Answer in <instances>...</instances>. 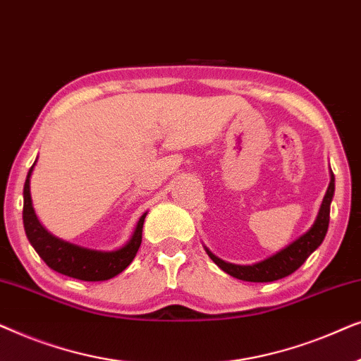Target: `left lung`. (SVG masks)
<instances>
[{"instance_id": "obj_1", "label": "left lung", "mask_w": 361, "mask_h": 361, "mask_svg": "<svg viewBox=\"0 0 361 361\" xmlns=\"http://www.w3.org/2000/svg\"><path fill=\"white\" fill-rule=\"evenodd\" d=\"M335 192V177L334 172L330 171V182L325 192L322 204H320L319 214L315 216L314 225L305 231L304 235H300L298 240H294L293 243H289L286 248H283L278 253H274L269 258L263 261H258L255 264H233L228 261L220 259L219 256H215L209 248H205L207 255L210 256V259L219 266L220 269H224L226 274L233 276L236 279L241 281H250V283H269V281H278L286 276L293 274L295 269L300 268L304 264V261L319 248L322 243L325 235H327L329 228V220H330V204H332Z\"/></svg>"}]
</instances>
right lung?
Here are the masks:
<instances>
[{
    "mask_svg": "<svg viewBox=\"0 0 361 361\" xmlns=\"http://www.w3.org/2000/svg\"><path fill=\"white\" fill-rule=\"evenodd\" d=\"M37 159L27 172L24 182V207H23V224L26 230L29 243L37 251L49 268L57 273L71 276L80 281H106L115 278L121 271H125L131 261L135 259L141 246L142 225L147 212H145L137 220L131 238L121 248L113 251H100L83 248V246L68 243L66 240L57 238L44 228L39 221L31 199V176Z\"/></svg>",
    "mask_w": 361,
    "mask_h": 361,
    "instance_id": "add662e5",
    "label": "right lung"
}]
</instances>
